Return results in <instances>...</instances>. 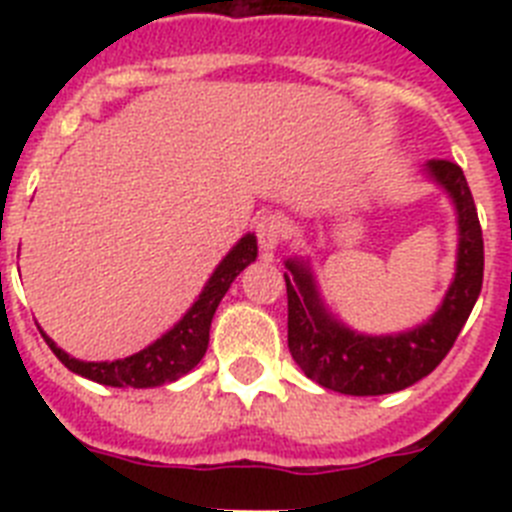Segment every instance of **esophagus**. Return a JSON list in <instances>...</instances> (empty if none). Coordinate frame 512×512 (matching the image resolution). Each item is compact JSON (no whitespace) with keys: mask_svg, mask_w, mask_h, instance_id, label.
<instances>
[{"mask_svg":"<svg viewBox=\"0 0 512 512\" xmlns=\"http://www.w3.org/2000/svg\"><path fill=\"white\" fill-rule=\"evenodd\" d=\"M256 238L264 251H274L287 238V217L282 212H266L256 223Z\"/></svg>","mask_w":512,"mask_h":512,"instance_id":"1","label":"esophagus"}]
</instances>
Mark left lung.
Listing matches in <instances>:
<instances>
[{"instance_id": "obj_1", "label": "left lung", "mask_w": 512, "mask_h": 512, "mask_svg": "<svg viewBox=\"0 0 512 512\" xmlns=\"http://www.w3.org/2000/svg\"><path fill=\"white\" fill-rule=\"evenodd\" d=\"M425 174L449 194L459 225L456 271L431 318L402 333L366 336L325 307L310 261L287 259V343L292 359L320 387L341 395H390L420 382L454 346L482 292L485 243L467 176L451 161H428Z\"/></svg>"}]
</instances>
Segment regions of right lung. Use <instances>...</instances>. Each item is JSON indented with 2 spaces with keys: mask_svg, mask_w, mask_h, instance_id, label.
Instances as JSON below:
<instances>
[{
  "mask_svg": "<svg viewBox=\"0 0 512 512\" xmlns=\"http://www.w3.org/2000/svg\"><path fill=\"white\" fill-rule=\"evenodd\" d=\"M256 256H259L256 235L246 233L241 241L230 248L228 256L215 266L205 289L194 300V305L184 312V318L174 328L166 330L164 336L156 338L151 346H146L133 356L115 361H79L66 354L63 348H58L56 341H51L45 333L43 338L66 369H71L79 377L92 379V382L107 384V387L146 390V387H161V384L176 382V379L192 372L194 366L202 361L207 343H210V325L217 305H220V300L230 289L233 279L251 261H256Z\"/></svg>",
  "mask_w": 512,
  "mask_h": 512,
  "instance_id": "obj_1",
  "label": "right lung"
}]
</instances>
